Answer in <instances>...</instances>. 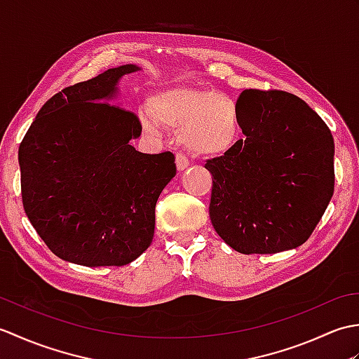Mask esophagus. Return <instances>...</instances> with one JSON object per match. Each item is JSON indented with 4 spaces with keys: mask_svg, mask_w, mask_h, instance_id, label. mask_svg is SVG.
Returning a JSON list of instances; mask_svg holds the SVG:
<instances>
[{
    "mask_svg": "<svg viewBox=\"0 0 359 359\" xmlns=\"http://www.w3.org/2000/svg\"><path fill=\"white\" fill-rule=\"evenodd\" d=\"M175 166H177L179 171H184L189 166V160L182 154V152H177V154H175Z\"/></svg>",
    "mask_w": 359,
    "mask_h": 359,
    "instance_id": "1",
    "label": "esophagus"
}]
</instances>
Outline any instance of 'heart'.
<instances>
[{
    "label": "heart",
    "mask_w": 359,
    "mask_h": 359,
    "mask_svg": "<svg viewBox=\"0 0 359 359\" xmlns=\"http://www.w3.org/2000/svg\"><path fill=\"white\" fill-rule=\"evenodd\" d=\"M148 111L151 117H140L144 131L156 133V121L179 128L182 144L199 156L224 154L234 147L241 133L238 103L212 89H162L149 97Z\"/></svg>",
    "instance_id": "b5f03b06"
}]
</instances>
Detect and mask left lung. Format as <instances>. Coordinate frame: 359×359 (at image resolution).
<instances>
[{
    "label": "left lung",
    "mask_w": 359,
    "mask_h": 359,
    "mask_svg": "<svg viewBox=\"0 0 359 359\" xmlns=\"http://www.w3.org/2000/svg\"><path fill=\"white\" fill-rule=\"evenodd\" d=\"M238 106L245 139L205 163L212 175L211 224L243 255L299 247L333 196L330 129L284 90L245 89Z\"/></svg>",
    "instance_id": "left-lung-1"
}]
</instances>
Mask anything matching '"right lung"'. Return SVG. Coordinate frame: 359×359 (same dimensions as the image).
<instances>
[{
  "label": "right lung",
  "instance_id": "right-lung-1",
  "mask_svg": "<svg viewBox=\"0 0 359 359\" xmlns=\"http://www.w3.org/2000/svg\"><path fill=\"white\" fill-rule=\"evenodd\" d=\"M125 65L49 98L20 143L22 207L53 255L85 266L133 262L154 236L156 203L175 175L174 154H143L142 125L109 100Z\"/></svg>",
  "mask_w": 359,
  "mask_h": 359
}]
</instances>
